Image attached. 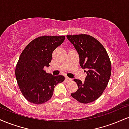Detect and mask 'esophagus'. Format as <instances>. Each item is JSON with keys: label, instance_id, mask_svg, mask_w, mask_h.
Returning <instances> with one entry per match:
<instances>
[{"label": "esophagus", "instance_id": "obj_1", "mask_svg": "<svg viewBox=\"0 0 129 129\" xmlns=\"http://www.w3.org/2000/svg\"><path fill=\"white\" fill-rule=\"evenodd\" d=\"M66 81H70V80H71V79L70 78H69V77H66Z\"/></svg>", "mask_w": 129, "mask_h": 129}]
</instances>
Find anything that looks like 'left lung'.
<instances>
[{
  "label": "left lung",
  "mask_w": 129,
  "mask_h": 129,
  "mask_svg": "<svg viewBox=\"0 0 129 129\" xmlns=\"http://www.w3.org/2000/svg\"><path fill=\"white\" fill-rule=\"evenodd\" d=\"M76 49L80 66L87 74L85 81L74 79L78 89L71 93L74 99L82 103H89L98 99L106 89L111 75V60L103 46L95 38L86 34L67 35Z\"/></svg>",
  "instance_id": "left-lung-1"
}]
</instances>
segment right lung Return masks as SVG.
<instances>
[{
    "mask_svg": "<svg viewBox=\"0 0 129 129\" xmlns=\"http://www.w3.org/2000/svg\"><path fill=\"white\" fill-rule=\"evenodd\" d=\"M65 36L39 37L30 42L20 56L15 67V77L23 95L35 105L44 103L52 98L54 88L65 80L44 70L49 67L52 53L63 43Z\"/></svg>",
    "mask_w": 129,
    "mask_h": 129,
    "instance_id": "1",
    "label": "right lung"
}]
</instances>
